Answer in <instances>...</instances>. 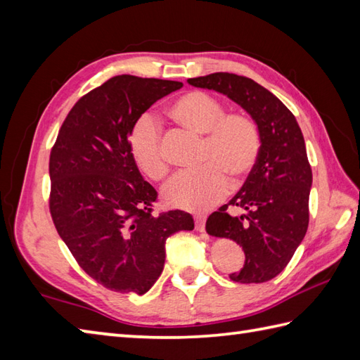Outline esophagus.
I'll return each mask as SVG.
<instances>
[{
  "label": "esophagus",
  "instance_id": "1",
  "mask_svg": "<svg viewBox=\"0 0 360 360\" xmlns=\"http://www.w3.org/2000/svg\"><path fill=\"white\" fill-rule=\"evenodd\" d=\"M205 226V217L204 215H195V229L198 232H204Z\"/></svg>",
  "mask_w": 360,
  "mask_h": 360
}]
</instances>
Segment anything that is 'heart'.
<instances>
[{"instance_id":"obj_1","label":"heart","mask_w":360,"mask_h":360,"mask_svg":"<svg viewBox=\"0 0 360 360\" xmlns=\"http://www.w3.org/2000/svg\"><path fill=\"white\" fill-rule=\"evenodd\" d=\"M226 108L219 98L202 91H188L168 106V116L190 133L202 136L200 170L181 173L162 192L167 205L188 212H204L227 193L229 181L238 182L255 167L262 151V133L248 112ZM128 150L137 168L151 181H164L168 162L156 122L142 116L128 134Z\"/></svg>"}]
</instances>
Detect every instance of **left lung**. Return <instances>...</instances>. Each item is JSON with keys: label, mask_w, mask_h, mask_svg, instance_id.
I'll return each instance as SVG.
<instances>
[{"label": "left lung", "mask_w": 360, "mask_h": 360, "mask_svg": "<svg viewBox=\"0 0 360 360\" xmlns=\"http://www.w3.org/2000/svg\"><path fill=\"white\" fill-rule=\"evenodd\" d=\"M187 82L226 94L259 127L262 151L255 167L240 192L207 218L205 231L243 248L246 263L231 280L269 281L288 266L309 224L312 170L302 129L278 97L249 77L215 72Z\"/></svg>", "instance_id": "obj_1"}]
</instances>
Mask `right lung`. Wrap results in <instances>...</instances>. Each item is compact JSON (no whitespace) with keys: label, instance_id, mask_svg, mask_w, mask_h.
Here are the masks:
<instances>
[{"label":"right lung","instance_id":"right-lung-1","mask_svg":"<svg viewBox=\"0 0 360 360\" xmlns=\"http://www.w3.org/2000/svg\"><path fill=\"white\" fill-rule=\"evenodd\" d=\"M181 82L116 75L80 97L49 156V212L79 266L114 292L145 294L165 263V241L193 231L190 213L153 212L158 192L128 150L134 122Z\"/></svg>","mask_w":360,"mask_h":360}]
</instances>
